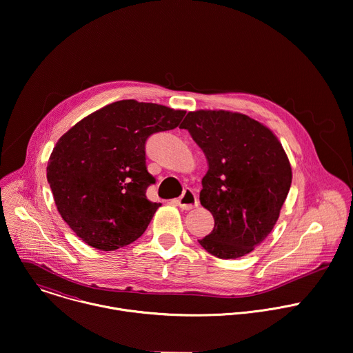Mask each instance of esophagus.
<instances>
[{
    "mask_svg": "<svg viewBox=\"0 0 353 353\" xmlns=\"http://www.w3.org/2000/svg\"><path fill=\"white\" fill-rule=\"evenodd\" d=\"M179 202V206L183 209V210H190V209H194L198 206V198H196V194L192 191V190H184L181 196L177 199Z\"/></svg>",
    "mask_w": 353,
    "mask_h": 353,
    "instance_id": "1",
    "label": "esophagus"
}]
</instances>
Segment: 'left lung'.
Segmentation results:
<instances>
[{
  "label": "left lung",
  "mask_w": 353,
  "mask_h": 353,
  "mask_svg": "<svg viewBox=\"0 0 353 353\" xmlns=\"http://www.w3.org/2000/svg\"><path fill=\"white\" fill-rule=\"evenodd\" d=\"M180 128L208 159L199 201L214 227L198 243L220 259L248 255L272 232L291 187L281 143L252 117L221 109L188 112Z\"/></svg>",
  "instance_id": "left-lung-1"
}]
</instances>
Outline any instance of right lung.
<instances>
[{"mask_svg": "<svg viewBox=\"0 0 353 353\" xmlns=\"http://www.w3.org/2000/svg\"><path fill=\"white\" fill-rule=\"evenodd\" d=\"M184 114L159 103L116 101L58 140L47 180L59 214L81 241L114 251L143 236L161 206L145 195L155 183L145 165V141L177 128Z\"/></svg>", "mask_w": 353, "mask_h": 353, "instance_id": "1", "label": "right lung"}]
</instances>
